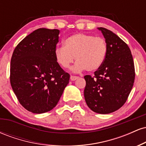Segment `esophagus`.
Masks as SVG:
<instances>
[{
	"mask_svg": "<svg viewBox=\"0 0 146 146\" xmlns=\"http://www.w3.org/2000/svg\"><path fill=\"white\" fill-rule=\"evenodd\" d=\"M79 78V77L78 76H74V75H71V80L72 81H75V80H78Z\"/></svg>",
	"mask_w": 146,
	"mask_h": 146,
	"instance_id": "1",
	"label": "esophagus"
}]
</instances>
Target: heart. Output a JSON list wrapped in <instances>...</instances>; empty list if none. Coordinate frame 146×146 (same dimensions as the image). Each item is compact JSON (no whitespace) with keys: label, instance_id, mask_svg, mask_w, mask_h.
Here are the masks:
<instances>
[{"label":"heart","instance_id":"heart-1","mask_svg":"<svg viewBox=\"0 0 146 146\" xmlns=\"http://www.w3.org/2000/svg\"><path fill=\"white\" fill-rule=\"evenodd\" d=\"M108 51L106 41L102 37L86 33H76L64 40V46L57 47L55 58L60 66L66 68L74 61L75 72L98 70L104 62Z\"/></svg>","mask_w":146,"mask_h":146}]
</instances>
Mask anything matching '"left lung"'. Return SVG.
Here are the masks:
<instances>
[{"instance_id":"1","label":"left lung","mask_w":146,"mask_h":146,"mask_svg":"<svg viewBox=\"0 0 146 146\" xmlns=\"http://www.w3.org/2000/svg\"><path fill=\"white\" fill-rule=\"evenodd\" d=\"M98 29L104 36L108 51L94 76H84V98L93 111L108 114L119 109L128 100L135 82V64L130 48L124 41L110 30Z\"/></svg>"}]
</instances>
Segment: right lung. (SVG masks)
<instances>
[{"label":"right lung","mask_w":146,"mask_h":146,"mask_svg":"<svg viewBox=\"0 0 146 146\" xmlns=\"http://www.w3.org/2000/svg\"><path fill=\"white\" fill-rule=\"evenodd\" d=\"M60 30L40 28L16 46L10 64V83L20 104L33 113H46L59 102L70 75L55 58Z\"/></svg>","instance_id":"right-lung-1"}]
</instances>
